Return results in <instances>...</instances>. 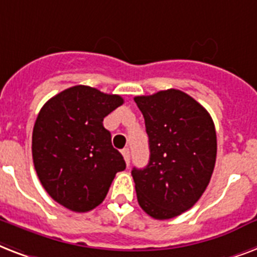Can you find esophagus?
Returning <instances> with one entry per match:
<instances>
[{"mask_svg": "<svg viewBox=\"0 0 257 257\" xmlns=\"http://www.w3.org/2000/svg\"><path fill=\"white\" fill-rule=\"evenodd\" d=\"M122 155H123V158H124V162H126L127 166H130V150L123 149L122 150Z\"/></svg>", "mask_w": 257, "mask_h": 257, "instance_id": "esophagus-1", "label": "esophagus"}]
</instances>
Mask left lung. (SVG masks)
<instances>
[{
  "instance_id": "obj_1",
  "label": "left lung",
  "mask_w": 257,
  "mask_h": 257,
  "mask_svg": "<svg viewBox=\"0 0 257 257\" xmlns=\"http://www.w3.org/2000/svg\"><path fill=\"white\" fill-rule=\"evenodd\" d=\"M149 135L150 161L133 168L139 206L158 220L179 216L206 191L216 162V131L206 108L170 89L135 96Z\"/></svg>"
}]
</instances>
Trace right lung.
<instances>
[{"label":"right lung","instance_id":"obj_1","mask_svg":"<svg viewBox=\"0 0 257 257\" xmlns=\"http://www.w3.org/2000/svg\"><path fill=\"white\" fill-rule=\"evenodd\" d=\"M123 98L78 85L50 98L34 123V168L46 192L74 212H87L103 202L115 174L126 168L111 145L103 118Z\"/></svg>","mask_w":257,"mask_h":257}]
</instances>
